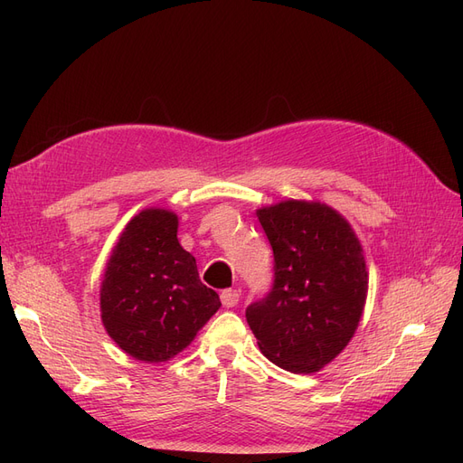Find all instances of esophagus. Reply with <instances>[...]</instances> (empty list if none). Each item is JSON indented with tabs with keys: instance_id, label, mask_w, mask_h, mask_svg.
<instances>
[{
	"instance_id": "obj_1",
	"label": "esophagus",
	"mask_w": 463,
	"mask_h": 463,
	"mask_svg": "<svg viewBox=\"0 0 463 463\" xmlns=\"http://www.w3.org/2000/svg\"><path fill=\"white\" fill-rule=\"evenodd\" d=\"M220 299H222L223 307H235L237 301H240V291H237V289H223L220 293Z\"/></svg>"
}]
</instances>
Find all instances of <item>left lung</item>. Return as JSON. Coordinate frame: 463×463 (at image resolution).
<instances>
[{"label": "left lung", "instance_id": "1", "mask_svg": "<svg viewBox=\"0 0 463 463\" xmlns=\"http://www.w3.org/2000/svg\"><path fill=\"white\" fill-rule=\"evenodd\" d=\"M274 250L272 289L245 311L260 352L289 373H315L354 338L369 276L355 232L334 208L284 201L257 210Z\"/></svg>", "mask_w": 463, "mask_h": 463}]
</instances>
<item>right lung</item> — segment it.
I'll return each instance as SVG.
<instances>
[{"instance_id":"right-lung-1","label":"right lung","mask_w":463,"mask_h":463,"mask_svg":"<svg viewBox=\"0 0 463 463\" xmlns=\"http://www.w3.org/2000/svg\"><path fill=\"white\" fill-rule=\"evenodd\" d=\"M220 305L179 245L174 213L146 208L125 226L100 288L104 328L125 354L145 363L172 359Z\"/></svg>"}]
</instances>
